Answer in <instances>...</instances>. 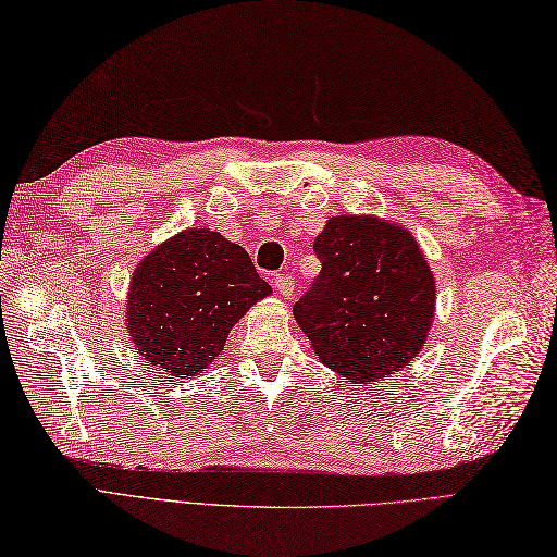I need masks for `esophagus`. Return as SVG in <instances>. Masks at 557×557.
Instances as JSON below:
<instances>
[{
  "label": "esophagus",
  "mask_w": 557,
  "mask_h": 557,
  "mask_svg": "<svg viewBox=\"0 0 557 557\" xmlns=\"http://www.w3.org/2000/svg\"><path fill=\"white\" fill-rule=\"evenodd\" d=\"M275 292L280 296H292L294 294V277L292 275H277L275 277Z\"/></svg>",
  "instance_id": "obj_1"
}]
</instances>
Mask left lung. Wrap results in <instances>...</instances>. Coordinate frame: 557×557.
<instances>
[{
    "label": "left lung",
    "instance_id": "1",
    "mask_svg": "<svg viewBox=\"0 0 557 557\" xmlns=\"http://www.w3.org/2000/svg\"><path fill=\"white\" fill-rule=\"evenodd\" d=\"M322 270L294 318L320 360L352 383L386 379L425 344L435 280L400 225L334 216L318 235Z\"/></svg>",
    "mask_w": 557,
    "mask_h": 557
}]
</instances>
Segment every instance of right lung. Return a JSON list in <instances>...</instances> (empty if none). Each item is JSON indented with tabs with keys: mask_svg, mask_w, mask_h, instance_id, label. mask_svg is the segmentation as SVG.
<instances>
[{
	"mask_svg": "<svg viewBox=\"0 0 557 557\" xmlns=\"http://www.w3.org/2000/svg\"><path fill=\"white\" fill-rule=\"evenodd\" d=\"M268 294L245 249L193 227L138 263L126 324L154 372L185 379L219 358L237 320Z\"/></svg>",
	"mask_w": 557,
	"mask_h": 557,
	"instance_id": "1",
	"label": "right lung"
}]
</instances>
